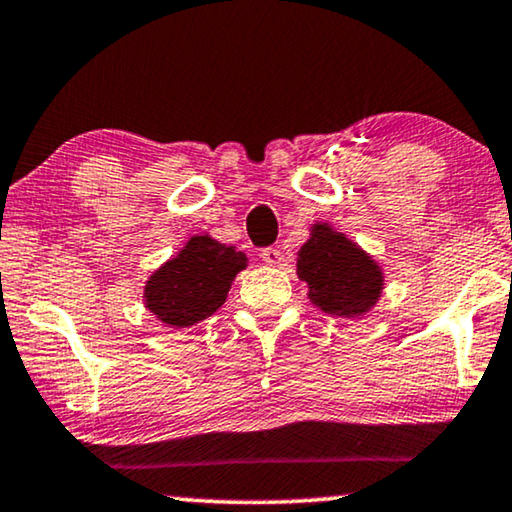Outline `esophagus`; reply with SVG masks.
<instances>
[{"instance_id": "esophagus-1", "label": "esophagus", "mask_w": 512, "mask_h": 512, "mask_svg": "<svg viewBox=\"0 0 512 512\" xmlns=\"http://www.w3.org/2000/svg\"><path fill=\"white\" fill-rule=\"evenodd\" d=\"M261 258H263V263L272 265V268H279V265H284V254L277 247H265L261 251Z\"/></svg>"}]
</instances>
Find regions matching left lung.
Wrapping results in <instances>:
<instances>
[{
  "instance_id": "1",
  "label": "left lung",
  "mask_w": 512,
  "mask_h": 512,
  "mask_svg": "<svg viewBox=\"0 0 512 512\" xmlns=\"http://www.w3.org/2000/svg\"><path fill=\"white\" fill-rule=\"evenodd\" d=\"M298 277L321 312L347 319L373 310L384 289L375 258L321 221L314 223L310 240L298 251Z\"/></svg>"
}]
</instances>
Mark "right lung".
Here are the masks:
<instances>
[{
  "label": "right lung",
  "mask_w": 512,
  "mask_h": 512,
  "mask_svg": "<svg viewBox=\"0 0 512 512\" xmlns=\"http://www.w3.org/2000/svg\"><path fill=\"white\" fill-rule=\"evenodd\" d=\"M247 256L209 235H193L177 256L160 265L144 286V305L172 328H188L226 303Z\"/></svg>",
  "instance_id": "add662e5"
}]
</instances>
